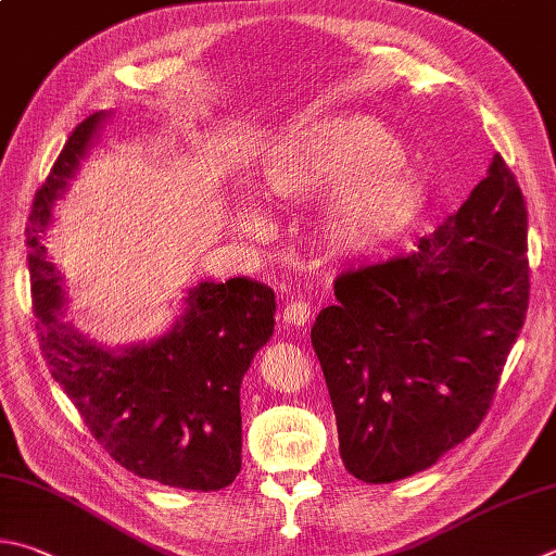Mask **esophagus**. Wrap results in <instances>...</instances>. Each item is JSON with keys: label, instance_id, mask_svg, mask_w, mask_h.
<instances>
[{"label": "esophagus", "instance_id": "esophagus-1", "mask_svg": "<svg viewBox=\"0 0 556 556\" xmlns=\"http://www.w3.org/2000/svg\"><path fill=\"white\" fill-rule=\"evenodd\" d=\"M279 316H281V323H287V326H291V328H304L308 316H311V306L306 304V301L294 299V301H289L285 308H281Z\"/></svg>", "mask_w": 556, "mask_h": 556}]
</instances>
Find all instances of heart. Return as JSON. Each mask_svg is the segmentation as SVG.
I'll use <instances>...</instances> for the list:
<instances>
[{
    "label": "heart",
    "instance_id": "heart-1",
    "mask_svg": "<svg viewBox=\"0 0 556 556\" xmlns=\"http://www.w3.org/2000/svg\"><path fill=\"white\" fill-rule=\"evenodd\" d=\"M403 148L387 126L362 114H306L269 136L257 175L271 197L289 204L330 194L323 233L338 255H369L416 226L428 187L401 163ZM245 233L265 226L252 204H238Z\"/></svg>",
    "mask_w": 556,
    "mask_h": 556
}]
</instances>
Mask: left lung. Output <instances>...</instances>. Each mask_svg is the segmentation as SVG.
I'll return each mask as SVG.
<instances>
[{"mask_svg":"<svg viewBox=\"0 0 556 556\" xmlns=\"http://www.w3.org/2000/svg\"><path fill=\"white\" fill-rule=\"evenodd\" d=\"M525 252L528 211L496 153L413 255L338 277L311 342L352 477H413L479 428L528 311Z\"/></svg>","mask_w":556,"mask_h":556,"instance_id":"obj_1","label":"left lung"}]
</instances>
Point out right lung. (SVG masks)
I'll return each instance as SVG.
<instances>
[{"instance_id":"obj_1","label":"right lung","mask_w":556,"mask_h":556,"mask_svg":"<svg viewBox=\"0 0 556 556\" xmlns=\"http://www.w3.org/2000/svg\"><path fill=\"white\" fill-rule=\"evenodd\" d=\"M114 111H97L67 138L36 191L26 245L46 365L85 426L121 467L189 491L233 483L243 462L240 383L275 332V291L250 277L201 279L163 336L106 348L75 328L46 230Z\"/></svg>"}]
</instances>
